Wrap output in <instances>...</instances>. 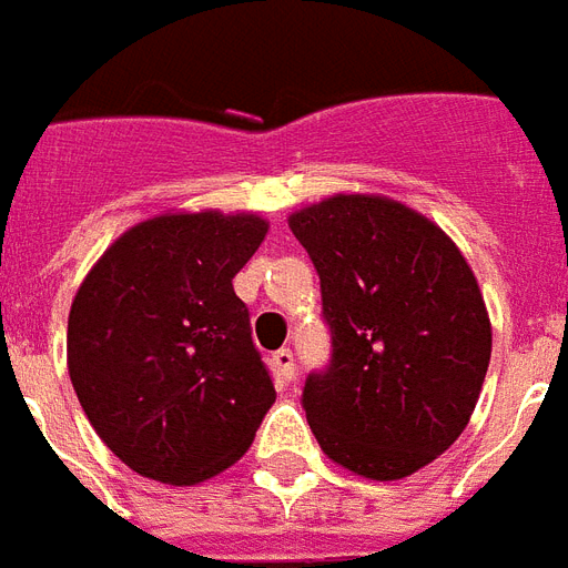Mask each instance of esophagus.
<instances>
[{
  "instance_id": "esophagus-1",
  "label": "esophagus",
  "mask_w": 568,
  "mask_h": 568,
  "mask_svg": "<svg viewBox=\"0 0 568 568\" xmlns=\"http://www.w3.org/2000/svg\"><path fill=\"white\" fill-rule=\"evenodd\" d=\"M272 366L278 372L281 381H293L296 378V359H293V351L290 347H281L272 354Z\"/></svg>"
}]
</instances>
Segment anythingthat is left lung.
<instances>
[{
  "instance_id": "8db88e82",
  "label": "left lung",
  "mask_w": 568,
  "mask_h": 568,
  "mask_svg": "<svg viewBox=\"0 0 568 568\" xmlns=\"http://www.w3.org/2000/svg\"><path fill=\"white\" fill-rule=\"evenodd\" d=\"M321 275L329 366L302 408L329 459L372 481L424 469L469 424L490 317L466 256L403 202L338 193L290 214Z\"/></svg>"
}]
</instances>
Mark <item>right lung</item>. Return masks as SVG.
<instances>
[{
  "mask_svg": "<svg viewBox=\"0 0 568 568\" xmlns=\"http://www.w3.org/2000/svg\"><path fill=\"white\" fill-rule=\"evenodd\" d=\"M268 233L256 214H160L111 244L69 312V378L132 471L190 487L254 442L275 387L233 290Z\"/></svg>",
  "mask_w": 568,
  "mask_h": 568,
  "instance_id": "right-lung-1",
  "label": "right lung"
}]
</instances>
